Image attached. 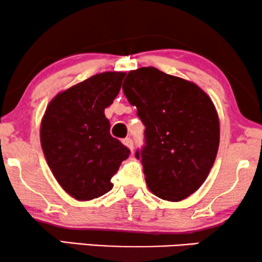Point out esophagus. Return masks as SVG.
<instances>
[{
  "instance_id": "1",
  "label": "esophagus",
  "mask_w": 262,
  "mask_h": 262,
  "mask_svg": "<svg viewBox=\"0 0 262 262\" xmlns=\"http://www.w3.org/2000/svg\"><path fill=\"white\" fill-rule=\"evenodd\" d=\"M123 143H124V144H125V145H126V146H127V148H128V149H130V150H131V152H132V151H134V141H132V139H131L130 137H128V138H125V139H123Z\"/></svg>"
}]
</instances>
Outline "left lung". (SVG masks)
I'll return each mask as SVG.
<instances>
[{
    "instance_id": "8db88e82",
    "label": "left lung",
    "mask_w": 262,
    "mask_h": 262,
    "mask_svg": "<svg viewBox=\"0 0 262 262\" xmlns=\"http://www.w3.org/2000/svg\"><path fill=\"white\" fill-rule=\"evenodd\" d=\"M123 92L144 124L145 145L136 151L154 194L180 202L206 180L220 145L212 100L193 82L152 67L131 70Z\"/></svg>"
}]
</instances>
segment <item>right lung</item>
<instances>
[{"mask_svg":"<svg viewBox=\"0 0 262 262\" xmlns=\"http://www.w3.org/2000/svg\"><path fill=\"white\" fill-rule=\"evenodd\" d=\"M125 73L108 71L73 85L49 103L40 142L53 177L77 200L99 198L130 150L110 134L105 108L120 91Z\"/></svg>","mask_w":262,"mask_h":262,"instance_id":"add662e5","label":"right lung"}]
</instances>
